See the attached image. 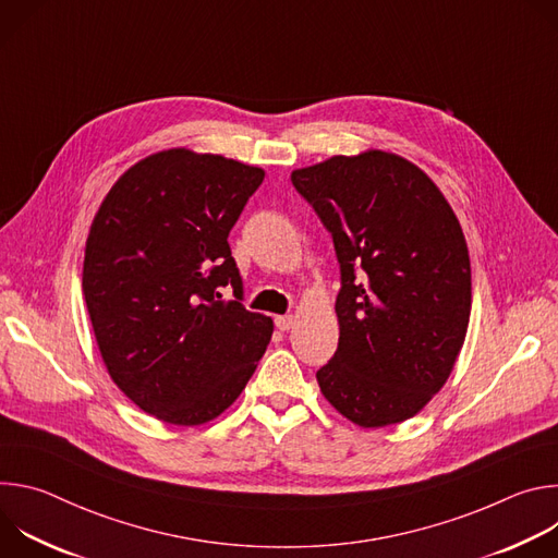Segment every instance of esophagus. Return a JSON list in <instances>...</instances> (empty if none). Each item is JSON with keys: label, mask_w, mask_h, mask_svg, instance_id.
<instances>
[{"label": "esophagus", "mask_w": 558, "mask_h": 558, "mask_svg": "<svg viewBox=\"0 0 558 558\" xmlns=\"http://www.w3.org/2000/svg\"><path fill=\"white\" fill-rule=\"evenodd\" d=\"M293 323H295L293 315H278V317H276V327H278L280 331H289V329L293 327Z\"/></svg>", "instance_id": "1"}]
</instances>
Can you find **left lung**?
I'll list each match as a JSON object with an SVG mask.
<instances>
[{
	"mask_svg": "<svg viewBox=\"0 0 558 558\" xmlns=\"http://www.w3.org/2000/svg\"><path fill=\"white\" fill-rule=\"evenodd\" d=\"M333 235L342 289L338 351L315 373L362 428L415 417L463 347L472 280L461 225L415 163L384 149L291 172Z\"/></svg>",
	"mask_w": 558,
	"mask_h": 558,
	"instance_id": "obj_1",
	"label": "left lung"
}]
</instances>
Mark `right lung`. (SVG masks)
<instances>
[{
	"label": "right lung",
	"instance_id": "right-lung-1",
	"mask_svg": "<svg viewBox=\"0 0 558 558\" xmlns=\"http://www.w3.org/2000/svg\"><path fill=\"white\" fill-rule=\"evenodd\" d=\"M263 179L220 154L163 149L119 177L90 225L82 287L104 364L166 424L225 413L271 340V317L241 302L227 243ZM227 283L235 301L221 300Z\"/></svg>",
	"mask_w": 558,
	"mask_h": 558
}]
</instances>
